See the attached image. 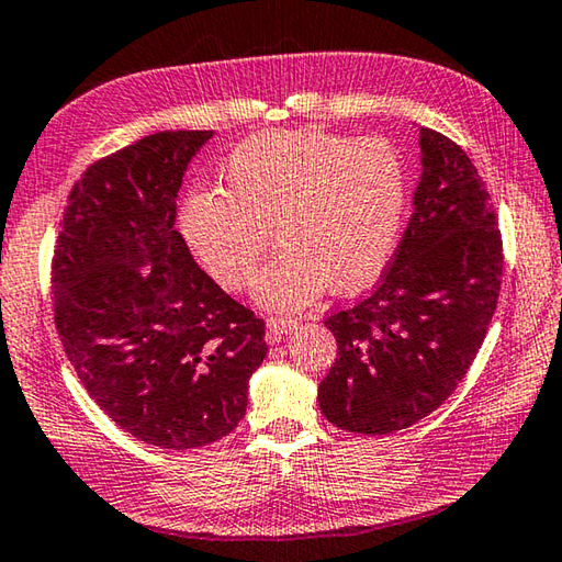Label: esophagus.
I'll return each instance as SVG.
<instances>
[{"label":"esophagus","mask_w":562,"mask_h":562,"mask_svg":"<svg viewBox=\"0 0 562 562\" xmlns=\"http://www.w3.org/2000/svg\"><path fill=\"white\" fill-rule=\"evenodd\" d=\"M301 323L295 321V317H283V315H277V317H269L267 321V330H269V342H279L283 335L293 333L295 327H299Z\"/></svg>","instance_id":"34e87169"}]
</instances>
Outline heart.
Returning a JSON list of instances; mask_svg holds the SVG:
<instances>
[{
	"label": "heart",
	"mask_w": 562,
	"mask_h": 562,
	"mask_svg": "<svg viewBox=\"0 0 562 562\" xmlns=\"http://www.w3.org/2000/svg\"><path fill=\"white\" fill-rule=\"evenodd\" d=\"M220 188L186 195L178 225L190 251L227 291L251 281L267 308H303L327 285L357 293L394 254L406 213L401 151L381 136L347 139L317 130L261 132L232 149Z\"/></svg>",
	"instance_id": "heart-1"
}]
</instances>
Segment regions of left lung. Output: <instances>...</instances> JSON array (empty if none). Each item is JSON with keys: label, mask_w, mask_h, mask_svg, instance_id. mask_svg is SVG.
Wrapping results in <instances>:
<instances>
[{"label": "left lung", "mask_w": 562, "mask_h": 562, "mask_svg": "<svg viewBox=\"0 0 562 562\" xmlns=\"http://www.w3.org/2000/svg\"><path fill=\"white\" fill-rule=\"evenodd\" d=\"M502 232L458 144L420 130V181L376 289L325 327L337 359L317 386L333 426L389 436L446 401L484 342L502 289Z\"/></svg>", "instance_id": "left-lung-1"}]
</instances>
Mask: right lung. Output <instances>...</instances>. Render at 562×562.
Listing matches in <instances>:
<instances>
[{"label": "right lung", "mask_w": 562, "mask_h": 562, "mask_svg": "<svg viewBox=\"0 0 562 562\" xmlns=\"http://www.w3.org/2000/svg\"><path fill=\"white\" fill-rule=\"evenodd\" d=\"M213 132H158L72 186L53 311L76 374L122 430L168 450L225 438L267 357L263 321L198 267L176 225L183 173Z\"/></svg>", "instance_id": "right-lung-1"}]
</instances>
